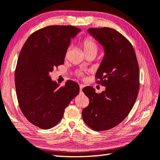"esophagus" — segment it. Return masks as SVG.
<instances>
[{
  "instance_id": "1",
  "label": "esophagus",
  "mask_w": 160,
  "mask_h": 160,
  "mask_svg": "<svg viewBox=\"0 0 160 160\" xmlns=\"http://www.w3.org/2000/svg\"><path fill=\"white\" fill-rule=\"evenodd\" d=\"M84 87V84H80V92H82V89H83Z\"/></svg>"
}]
</instances>
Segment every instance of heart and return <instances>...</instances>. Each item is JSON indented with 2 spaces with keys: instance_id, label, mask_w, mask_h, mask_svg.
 <instances>
[{
  "instance_id": "heart-1",
  "label": "heart",
  "mask_w": 160,
  "mask_h": 160,
  "mask_svg": "<svg viewBox=\"0 0 160 160\" xmlns=\"http://www.w3.org/2000/svg\"><path fill=\"white\" fill-rule=\"evenodd\" d=\"M82 46L84 52L94 51L97 52V51H98L97 43L95 42L94 40H93L92 38H89V37H87L82 41ZM77 75L78 76H82V73L81 72H78Z\"/></svg>"
}]
</instances>
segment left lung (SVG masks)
<instances>
[{"label":"left lung","instance_id":"8db88e82","mask_svg":"<svg viewBox=\"0 0 160 160\" xmlns=\"http://www.w3.org/2000/svg\"><path fill=\"white\" fill-rule=\"evenodd\" d=\"M88 32L104 48L95 77L105 91L97 93L91 86L83 88L89 104L83 109L82 118L92 130H108L123 121L133 108L139 89V64L132 45L118 31L104 27Z\"/></svg>","mask_w":160,"mask_h":160}]
</instances>
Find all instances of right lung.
Listing matches in <instances>:
<instances>
[{"instance_id":"add662e5","label":"right lung","mask_w":160,"mask_h":160,"mask_svg":"<svg viewBox=\"0 0 160 160\" xmlns=\"http://www.w3.org/2000/svg\"><path fill=\"white\" fill-rule=\"evenodd\" d=\"M80 29L72 26H50L35 31L18 56L14 80L22 113L34 126L50 129L61 121L64 109L80 92L74 81L59 87L49 73L64 64L71 39Z\"/></svg>"}]
</instances>
